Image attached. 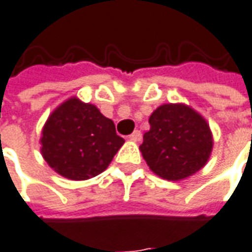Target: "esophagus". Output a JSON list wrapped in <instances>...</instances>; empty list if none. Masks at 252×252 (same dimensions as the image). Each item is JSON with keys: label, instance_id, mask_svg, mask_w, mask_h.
I'll return each mask as SVG.
<instances>
[{"label": "esophagus", "instance_id": "34e87169", "mask_svg": "<svg viewBox=\"0 0 252 252\" xmlns=\"http://www.w3.org/2000/svg\"><path fill=\"white\" fill-rule=\"evenodd\" d=\"M141 137H143L141 131H140V130H134V131L129 136V138L131 141H141Z\"/></svg>", "mask_w": 252, "mask_h": 252}]
</instances>
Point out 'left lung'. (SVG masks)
<instances>
[{
	"mask_svg": "<svg viewBox=\"0 0 252 252\" xmlns=\"http://www.w3.org/2000/svg\"><path fill=\"white\" fill-rule=\"evenodd\" d=\"M140 151L151 171L167 181L193 176L209 162L214 138L197 111L182 103L162 104L149 116Z\"/></svg>",
	"mask_w": 252,
	"mask_h": 252,
	"instance_id": "obj_1",
	"label": "left lung"
}]
</instances>
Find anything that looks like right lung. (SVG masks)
<instances>
[{"label":"right lung","mask_w":252,"mask_h":252,"mask_svg":"<svg viewBox=\"0 0 252 252\" xmlns=\"http://www.w3.org/2000/svg\"><path fill=\"white\" fill-rule=\"evenodd\" d=\"M125 140L96 105L72 96L53 109L41 131V154L57 174L74 181L98 176Z\"/></svg>","instance_id":"1"}]
</instances>
